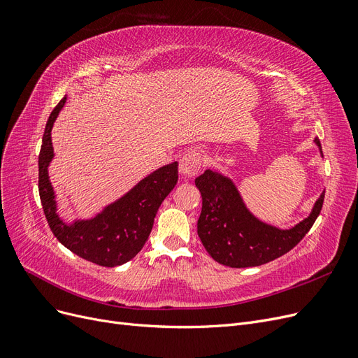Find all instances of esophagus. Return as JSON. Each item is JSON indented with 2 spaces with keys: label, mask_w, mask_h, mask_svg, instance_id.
I'll list each match as a JSON object with an SVG mask.
<instances>
[{
  "label": "esophagus",
  "mask_w": 358,
  "mask_h": 358,
  "mask_svg": "<svg viewBox=\"0 0 358 358\" xmlns=\"http://www.w3.org/2000/svg\"><path fill=\"white\" fill-rule=\"evenodd\" d=\"M203 155L199 152L197 149H189L185 154L182 155L179 162V171L183 178H194L199 175L201 169Z\"/></svg>",
  "instance_id": "esophagus-1"
}]
</instances>
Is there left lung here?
I'll return each mask as SVG.
<instances>
[{
	"label": "left lung",
	"mask_w": 358,
	"mask_h": 358,
	"mask_svg": "<svg viewBox=\"0 0 358 358\" xmlns=\"http://www.w3.org/2000/svg\"><path fill=\"white\" fill-rule=\"evenodd\" d=\"M315 143L321 148L320 140ZM201 192L197 233L206 251L220 264L230 267L262 266L291 251L312 229L324 203V192L312 213L289 230L263 224L248 212L230 179L206 170L196 179Z\"/></svg>",
	"instance_id": "1"
}]
</instances>
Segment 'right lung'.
<instances>
[{
	"label": "right lung",
	"mask_w": 358,
	"mask_h": 358,
	"mask_svg": "<svg viewBox=\"0 0 358 358\" xmlns=\"http://www.w3.org/2000/svg\"><path fill=\"white\" fill-rule=\"evenodd\" d=\"M64 103L66 96L48 119L38 154V194L43 212L53 236L71 252L103 267L121 266L136 257L146 243L158 208L178 183V162L154 171L96 218L73 225L64 224L57 215L55 196L48 176V166L53 157L50 129Z\"/></svg>",
	"instance_id": "1"
}]
</instances>
